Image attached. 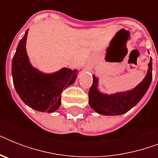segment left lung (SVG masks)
<instances>
[{
	"label": "left lung",
	"mask_w": 158,
	"mask_h": 158,
	"mask_svg": "<svg viewBox=\"0 0 158 158\" xmlns=\"http://www.w3.org/2000/svg\"><path fill=\"white\" fill-rule=\"evenodd\" d=\"M152 65L151 58L147 75L135 89L110 95L102 94L98 90V79L94 75L93 84L89 91L90 106L96 112L105 115H118L127 112L142 99L149 88L152 79Z\"/></svg>",
	"instance_id": "obj_1"
}]
</instances>
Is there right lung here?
Returning <instances> with one entry per match:
<instances>
[{"instance_id": "add662e5", "label": "right lung", "mask_w": 158, "mask_h": 158, "mask_svg": "<svg viewBox=\"0 0 158 158\" xmlns=\"http://www.w3.org/2000/svg\"><path fill=\"white\" fill-rule=\"evenodd\" d=\"M28 31L19 43L12 60L14 86L26 105L38 111L52 112L60 106L62 91L74 83L78 73L76 69L63 68L47 74L33 68L26 52Z\"/></svg>"}]
</instances>
